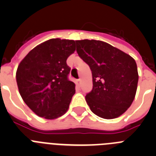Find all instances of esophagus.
<instances>
[{"label": "esophagus", "instance_id": "esophagus-1", "mask_svg": "<svg viewBox=\"0 0 156 156\" xmlns=\"http://www.w3.org/2000/svg\"><path fill=\"white\" fill-rule=\"evenodd\" d=\"M75 84H76L77 86L79 87L80 85H81V80H80V79H76V80H75Z\"/></svg>", "mask_w": 156, "mask_h": 156}]
</instances>
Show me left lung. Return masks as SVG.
I'll use <instances>...</instances> for the list:
<instances>
[{"label":"left lung","mask_w":156,"mask_h":156,"mask_svg":"<svg viewBox=\"0 0 156 156\" xmlns=\"http://www.w3.org/2000/svg\"><path fill=\"white\" fill-rule=\"evenodd\" d=\"M76 51L90 68L92 89L85 95L93 113L104 119L120 116L132 103L138 73L128 54L100 40H76Z\"/></svg>","instance_id":"1"}]
</instances>
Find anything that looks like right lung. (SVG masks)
<instances>
[{
  "mask_svg": "<svg viewBox=\"0 0 156 156\" xmlns=\"http://www.w3.org/2000/svg\"><path fill=\"white\" fill-rule=\"evenodd\" d=\"M75 50L74 40L51 39L36 46L21 61L16 81L24 102L36 115L56 119L67 112L75 85L68 79L67 59Z\"/></svg>",
  "mask_w": 156,
  "mask_h": 156,
  "instance_id": "1",
  "label": "right lung"
}]
</instances>
